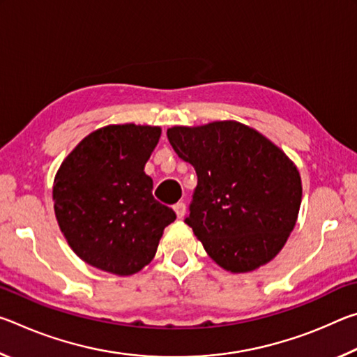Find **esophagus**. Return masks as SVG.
Instances as JSON below:
<instances>
[{
	"mask_svg": "<svg viewBox=\"0 0 357 357\" xmlns=\"http://www.w3.org/2000/svg\"><path fill=\"white\" fill-rule=\"evenodd\" d=\"M173 209H174V213H176L178 219H183L184 214H185V204L184 203H176L173 206Z\"/></svg>",
	"mask_w": 357,
	"mask_h": 357,
	"instance_id": "1",
	"label": "esophagus"
}]
</instances>
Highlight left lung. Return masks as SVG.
<instances>
[{
    "mask_svg": "<svg viewBox=\"0 0 357 357\" xmlns=\"http://www.w3.org/2000/svg\"><path fill=\"white\" fill-rule=\"evenodd\" d=\"M167 137L197 172L185 223L208 255L234 274L269 263L298 220L302 183L294 162L238 121L174 126Z\"/></svg>",
    "mask_w": 357,
    "mask_h": 357,
    "instance_id": "obj_1",
    "label": "left lung"
}]
</instances>
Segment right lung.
Listing matches in <instances>:
<instances>
[{
    "mask_svg": "<svg viewBox=\"0 0 357 357\" xmlns=\"http://www.w3.org/2000/svg\"><path fill=\"white\" fill-rule=\"evenodd\" d=\"M159 126L110 124L70 151L53 181L59 229L84 263L132 275L151 263L174 211L153 197L144 165Z\"/></svg>",
    "mask_w": 357,
    "mask_h": 357,
    "instance_id": "right-lung-1",
    "label": "right lung"
}]
</instances>
